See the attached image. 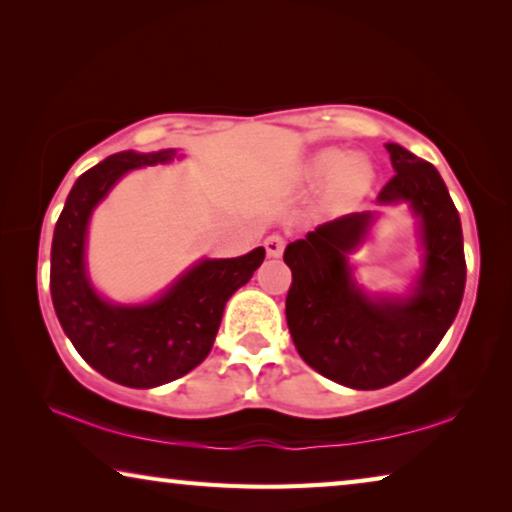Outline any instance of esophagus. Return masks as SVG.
I'll list each match as a JSON object with an SVG mask.
<instances>
[{
  "mask_svg": "<svg viewBox=\"0 0 512 512\" xmlns=\"http://www.w3.org/2000/svg\"><path fill=\"white\" fill-rule=\"evenodd\" d=\"M264 246H266V255L280 257L282 253H285L287 241H285V237H282V234H269V237H266V241H264Z\"/></svg>",
  "mask_w": 512,
  "mask_h": 512,
  "instance_id": "1",
  "label": "esophagus"
}]
</instances>
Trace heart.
<instances>
[{"mask_svg": "<svg viewBox=\"0 0 512 512\" xmlns=\"http://www.w3.org/2000/svg\"><path fill=\"white\" fill-rule=\"evenodd\" d=\"M307 177L314 182H326L335 177L337 189L346 193V196H355V193L364 191V186L371 180V170L367 161L360 157L348 159L344 152L339 150H323L307 164Z\"/></svg>", "mask_w": 512, "mask_h": 512, "instance_id": "obj_1", "label": "heart"}]
</instances>
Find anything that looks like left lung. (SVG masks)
<instances>
[{"instance_id": "obj_1", "label": "left lung", "mask_w": 512, "mask_h": 512, "mask_svg": "<svg viewBox=\"0 0 512 512\" xmlns=\"http://www.w3.org/2000/svg\"><path fill=\"white\" fill-rule=\"evenodd\" d=\"M396 175L380 205L408 202L419 218L424 266L405 298H371L353 280L348 253L367 239L371 212L323 223L289 243L287 326L314 371L353 389H380L415 371L456 319L465 294V250L458 209L433 164L385 145Z\"/></svg>"}]
</instances>
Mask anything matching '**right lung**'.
<instances>
[{
	"label": "right lung",
	"mask_w": 512,
	"mask_h": 512,
	"mask_svg": "<svg viewBox=\"0 0 512 512\" xmlns=\"http://www.w3.org/2000/svg\"><path fill=\"white\" fill-rule=\"evenodd\" d=\"M175 150L118 152L72 186L52 239L50 289L61 328L95 371L113 383L148 389L182 378L212 351L225 303L253 278L266 250L202 259L166 294L145 305H113L86 275V227L93 209L129 170L166 164Z\"/></svg>",
	"instance_id": "add662e5"
}]
</instances>
